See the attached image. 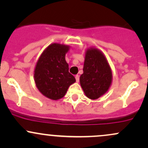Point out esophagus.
I'll return each mask as SVG.
<instances>
[{
  "label": "esophagus",
  "mask_w": 148,
  "mask_h": 148,
  "mask_svg": "<svg viewBox=\"0 0 148 148\" xmlns=\"http://www.w3.org/2000/svg\"><path fill=\"white\" fill-rule=\"evenodd\" d=\"M75 79H76V82H79V75H76L75 76Z\"/></svg>",
  "instance_id": "1"
}]
</instances>
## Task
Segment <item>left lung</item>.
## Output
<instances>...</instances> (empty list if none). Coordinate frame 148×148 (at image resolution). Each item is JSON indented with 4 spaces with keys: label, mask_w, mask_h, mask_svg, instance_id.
<instances>
[{
    "label": "left lung",
    "mask_w": 148,
    "mask_h": 148,
    "mask_svg": "<svg viewBox=\"0 0 148 148\" xmlns=\"http://www.w3.org/2000/svg\"><path fill=\"white\" fill-rule=\"evenodd\" d=\"M83 71L80 84L88 98L97 99L108 91L113 74L107 58L99 49L95 47L86 49Z\"/></svg>",
    "instance_id": "obj_1"
}]
</instances>
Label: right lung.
<instances>
[{
	"label": "right lung",
	"mask_w": 148,
	"mask_h": 148,
	"mask_svg": "<svg viewBox=\"0 0 148 148\" xmlns=\"http://www.w3.org/2000/svg\"><path fill=\"white\" fill-rule=\"evenodd\" d=\"M69 49V45L53 43L44 50L35 64L34 80L36 87L50 99L63 97L69 86L76 82L65 60Z\"/></svg>",
	"instance_id": "add662e5"
}]
</instances>
